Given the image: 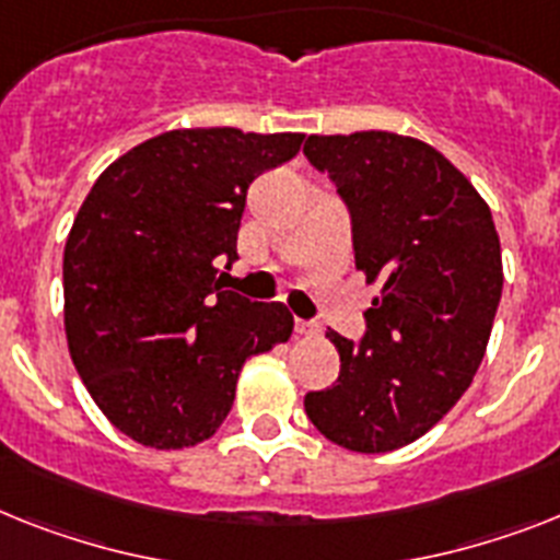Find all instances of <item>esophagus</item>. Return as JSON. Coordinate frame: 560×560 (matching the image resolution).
Returning a JSON list of instances; mask_svg holds the SVG:
<instances>
[{"instance_id":"34e87169","label":"esophagus","mask_w":560,"mask_h":560,"mask_svg":"<svg viewBox=\"0 0 560 560\" xmlns=\"http://www.w3.org/2000/svg\"><path fill=\"white\" fill-rule=\"evenodd\" d=\"M294 331H298L300 337H317L320 335V326L312 320H294Z\"/></svg>"}]
</instances>
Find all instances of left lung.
Segmentation results:
<instances>
[{"mask_svg":"<svg viewBox=\"0 0 560 560\" xmlns=\"http://www.w3.org/2000/svg\"><path fill=\"white\" fill-rule=\"evenodd\" d=\"M303 154L349 208L354 266L383 285L363 314L360 343L326 331L340 374L303 406L343 450H400L460 400L487 352L503 289L492 211L441 151L415 137L312 133Z\"/></svg>","mask_w":560,"mask_h":560,"instance_id":"left-lung-1","label":"left lung"}]
</instances>
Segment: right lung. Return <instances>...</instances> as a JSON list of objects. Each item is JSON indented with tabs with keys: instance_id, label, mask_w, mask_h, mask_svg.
Returning <instances> with one entry per match:
<instances>
[{
	"instance_id": "right-lung-1",
	"label": "right lung",
	"mask_w": 560,
	"mask_h": 560,
	"mask_svg": "<svg viewBox=\"0 0 560 560\" xmlns=\"http://www.w3.org/2000/svg\"><path fill=\"white\" fill-rule=\"evenodd\" d=\"M300 145L303 133L165 131L88 191L65 243V335L94 404L131 441H208L243 363L291 337L289 308L225 291L217 262L237 260L254 177Z\"/></svg>"
}]
</instances>
